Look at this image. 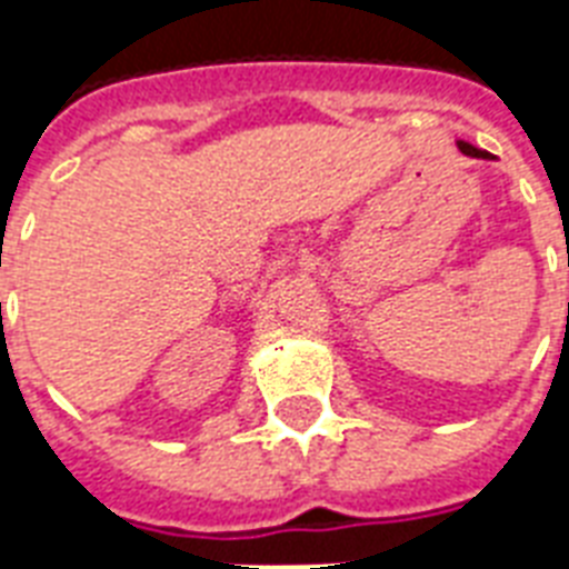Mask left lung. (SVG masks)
I'll use <instances>...</instances> for the list:
<instances>
[{
	"label": "left lung",
	"mask_w": 569,
	"mask_h": 569,
	"mask_svg": "<svg viewBox=\"0 0 569 569\" xmlns=\"http://www.w3.org/2000/svg\"><path fill=\"white\" fill-rule=\"evenodd\" d=\"M458 147H460V153L472 156V159H493L487 150H478V147H472L469 141H458Z\"/></svg>",
	"instance_id": "8db88e82"
}]
</instances>
